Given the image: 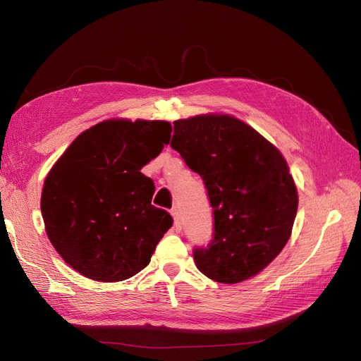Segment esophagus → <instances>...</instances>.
Listing matches in <instances>:
<instances>
[{"label":"esophagus","mask_w":361,"mask_h":361,"mask_svg":"<svg viewBox=\"0 0 361 361\" xmlns=\"http://www.w3.org/2000/svg\"><path fill=\"white\" fill-rule=\"evenodd\" d=\"M173 220H174V227H176V231H180L182 228V223H180V214H179V209L178 207H173V209L170 211Z\"/></svg>","instance_id":"obj_1"}]
</instances>
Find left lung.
I'll list each match as a JSON object with an SVG mask.
<instances>
[{"label":"left lung","mask_w":361,"mask_h":361,"mask_svg":"<svg viewBox=\"0 0 361 361\" xmlns=\"http://www.w3.org/2000/svg\"><path fill=\"white\" fill-rule=\"evenodd\" d=\"M170 146L200 174L214 214V233L194 248L195 267L214 281L255 277L290 238L298 194L286 159L241 120L202 114L173 122Z\"/></svg>","instance_id":"left-lung-1"}]
</instances>
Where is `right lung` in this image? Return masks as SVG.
Here are the masks:
<instances>
[{"label":"right lung","instance_id":"add662e5","mask_svg":"<svg viewBox=\"0 0 361 361\" xmlns=\"http://www.w3.org/2000/svg\"><path fill=\"white\" fill-rule=\"evenodd\" d=\"M162 120L111 118L76 137L43 185L40 209L59 255L81 276H135L173 224L152 204L154 180L140 170L169 143Z\"/></svg>","mask_w":361,"mask_h":361}]
</instances>
